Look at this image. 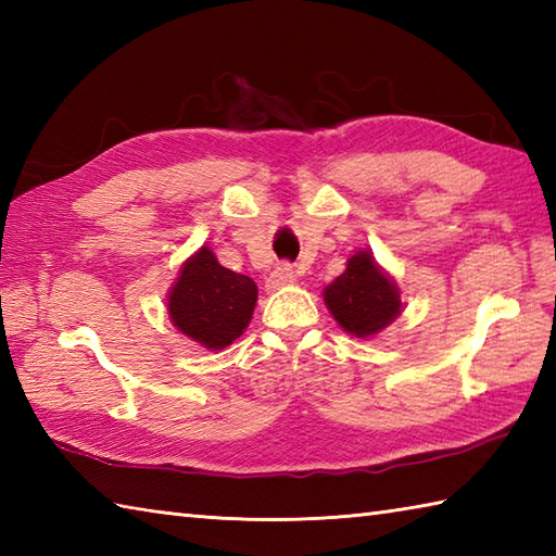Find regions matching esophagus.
<instances>
[{"label": "esophagus", "instance_id": "1", "mask_svg": "<svg viewBox=\"0 0 556 556\" xmlns=\"http://www.w3.org/2000/svg\"><path fill=\"white\" fill-rule=\"evenodd\" d=\"M299 279V269L289 265V263H281L275 267V271H271L269 279H267V287L269 289H279V287H287V285H293V281Z\"/></svg>", "mask_w": 556, "mask_h": 556}]
</instances>
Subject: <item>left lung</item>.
I'll return each mask as SVG.
<instances>
[{
  "mask_svg": "<svg viewBox=\"0 0 556 556\" xmlns=\"http://www.w3.org/2000/svg\"><path fill=\"white\" fill-rule=\"evenodd\" d=\"M325 303L334 320L353 337H372L401 313V299L370 253H356L332 285L325 289Z\"/></svg>",
  "mask_w": 556,
  "mask_h": 556,
  "instance_id": "left-lung-1",
  "label": "left lung"
}]
</instances>
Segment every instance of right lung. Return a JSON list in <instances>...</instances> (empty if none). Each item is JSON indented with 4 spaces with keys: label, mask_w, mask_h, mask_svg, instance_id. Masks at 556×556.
<instances>
[{
    "label": "right lung",
    "mask_w": 556,
    "mask_h": 556,
    "mask_svg": "<svg viewBox=\"0 0 556 556\" xmlns=\"http://www.w3.org/2000/svg\"><path fill=\"white\" fill-rule=\"evenodd\" d=\"M257 301L251 277L222 267L210 248L181 267L169 293V317L186 337L205 349H224L243 334Z\"/></svg>",
    "instance_id": "1"
}]
</instances>
